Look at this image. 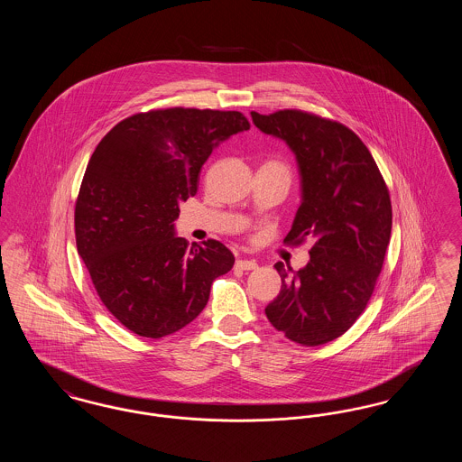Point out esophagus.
<instances>
[{"label":"esophagus","instance_id":"1","mask_svg":"<svg viewBox=\"0 0 462 462\" xmlns=\"http://www.w3.org/2000/svg\"><path fill=\"white\" fill-rule=\"evenodd\" d=\"M236 266L241 270H256L258 263L254 260H237Z\"/></svg>","mask_w":462,"mask_h":462}]
</instances>
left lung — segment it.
Returning a JSON list of instances; mask_svg holds the SVG:
<instances>
[{
    "instance_id": "left-lung-1",
    "label": "left lung",
    "mask_w": 462,
    "mask_h": 462,
    "mask_svg": "<svg viewBox=\"0 0 462 462\" xmlns=\"http://www.w3.org/2000/svg\"><path fill=\"white\" fill-rule=\"evenodd\" d=\"M251 117L286 142L298 162L301 206L284 241H315L298 272L275 264L282 287L264 313L287 339L319 346L350 329L373 296L392 236L390 194L369 149L346 126L301 110Z\"/></svg>"
}]
</instances>
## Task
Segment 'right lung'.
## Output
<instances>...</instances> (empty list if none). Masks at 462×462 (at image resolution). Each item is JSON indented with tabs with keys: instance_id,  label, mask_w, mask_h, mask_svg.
<instances>
[{
	"instance_id": "obj_1",
	"label": "right lung",
	"mask_w": 462,
	"mask_h": 462,
	"mask_svg": "<svg viewBox=\"0 0 462 462\" xmlns=\"http://www.w3.org/2000/svg\"><path fill=\"white\" fill-rule=\"evenodd\" d=\"M237 110L134 114L110 130L89 159L76 202V245L102 303L138 336L159 339L204 310L211 284L234 266L221 242L176 236L180 202L232 134L247 132Z\"/></svg>"
}]
</instances>
